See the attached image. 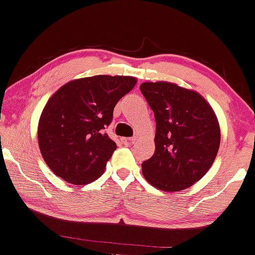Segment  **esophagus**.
<instances>
[{
  "mask_svg": "<svg viewBox=\"0 0 255 255\" xmlns=\"http://www.w3.org/2000/svg\"><path fill=\"white\" fill-rule=\"evenodd\" d=\"M122 140L125 144H132L135 140V138H123Z\"/></svg>",
  "mask_w": 255,
  "mask_h": 255,
  "instance_id": "esophagus-1",
  "label": "esophagus"
}]
</instances>
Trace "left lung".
Here are the masks:
<instances>
[{"label":"left lung","mask_w":255,"mask_h":255,"mask_svg":"<svg viewBox=\"0 0 255 255\" xmlns=\"http://www.w3.org/2000/svg\"><path fill=\"white\" fill-rule=\"evenodd\" d=\"M140 91L156 123L155 151L142 163L144 179L161 191L192 186L217 155L221 142L217 116L199 92L174 82H143Z\"/></svg>","instance_id":"1"}]
</instances>
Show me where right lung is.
Masks as SVG:
<instances>
[{"instance_id":"1","label":"right lung","mask_w":255,"mask_h":255,"mask_svg":"<svg viewBox=\"0 0 255 255\" xmlns=\"http://www.w3.org/2000/svg\"><path fill=\"white\" fill-rule=\"evenodd\" d=\"M135 84L133 76L96 75L71 80L51 95L38 123V144L55 175L86 185L104 174L117 148L105 128Z\"/></svg>"}]
</instances>
